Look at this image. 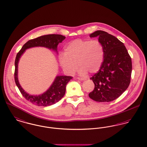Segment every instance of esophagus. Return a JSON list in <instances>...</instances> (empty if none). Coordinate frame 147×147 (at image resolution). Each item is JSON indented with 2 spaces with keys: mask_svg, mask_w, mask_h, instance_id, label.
<instances>
[{
  "mask_svg": "<svg viewBox=\"0 0 147 147\" xmlns=\"http://www.w3.org/2000/svg\"><path fill=\"white\" fill-rule=\"evenodd\" d=\"M77 79L78 80H82V81H85V80H86V79H84V78H79V77H78L77 78Z\"/></svg>",
  "mask_w": 147,
  "mask_h": 147,
  "instance_id": "34e87169",
  "label": "esophagus"
}]
</instances>
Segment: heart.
Returning <instances> with one entry per match:
<instances>
[{
    "label": "heart",
    "mask_w": 147,
    "mask_h": 147,
    "mask_svg": "<svg viewBox=\"0 0 147 147\" xmlns=\"http://www.w3.org/2000/svg\"><path fill=\"white\" fill-rule=\"evenodd\" d=\"M104 59V48L97 40L76 39L65 48L64 54L60 55L59 63L63 71L73 75L77 69L78 74L86 76L88 72L96 73L100 69Z\"/></svg>",
    "instance_id": "b5f03b06"
}]
</instances>
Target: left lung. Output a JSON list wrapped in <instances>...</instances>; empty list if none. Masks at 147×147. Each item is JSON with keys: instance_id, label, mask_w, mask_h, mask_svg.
I'll return each instance as SVG.
<instances>
[{"instance_id": "obj_1", "label": "left lung", "mask_w": 147, "mask_h": 147, "mask_svg": "<svg viewBox=\"0 0 147 147\" xmlns=\"http://www.w3.org/2000/svg\"><path fill=\"white\" fill-rule=\"evenodd\" d=\"M90 37H98L104 48V59L100 70L90 78L94 88L88 96L97 102L112 101L129 85L131 58L123 43L107 32L97 30L91 34Z\"/></svg>"}]
</instances>
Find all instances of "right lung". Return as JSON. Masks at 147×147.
<instances>
[{
    "label": "right lung",
    "instance_id": "right-lung-1",
    "mask_svg": "<svg viewBox=\"0 0 147 147\" xmlns=\"http://www.w3.org/2000/svg\"><path fill=\"white\" fill-rule=\"evenodd\" d=\"M65 36L59 34H50L41 36L26 42L17 54L15 61L14 78L16 86L24 97L32 103L39 106H49L60 100L65 94L67 83L72 78L71 76H56L54 82L45 92L39 95H32L22 88L18 80V64L20 57L25 50L35 47H44L52 50L57 54V46L65 39Z\"/></svg>",
    "mask_w": 147,
    "mask_h": 147
}]
</instances>
